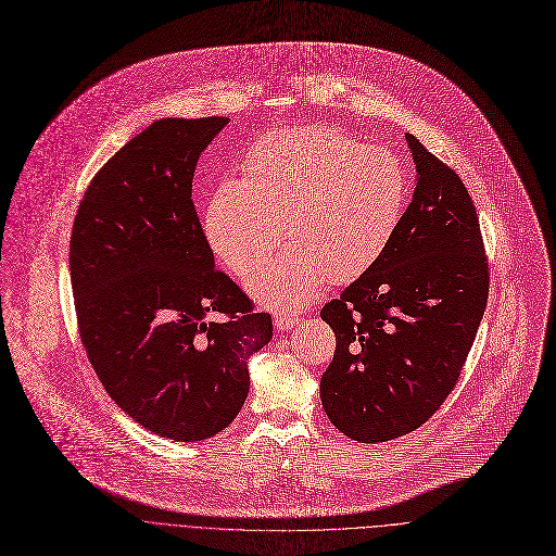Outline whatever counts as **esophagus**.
Wrapping results in <instances>:
<instances>
[{
	"instance_id": "1",
	"label": "esophagus",
	"mask_w": 556,
	"mask_h": 556,
	"mask_svg": "<svg viewBox=\"0 0 556 556\" xmlns=\"http://www.w3.org/2000/svg\"><path fill=\"white\" fill-rule=\"evenodd\" d=\"M298 321H300V317H298V315H289V313H280V315L274 317V326H276L278 330H289V328H293Z\"/></svg>"
}]
</instances>
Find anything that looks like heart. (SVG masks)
<instances>
[{
  "mask_svg": "<svg viewBox=\"0 0 556 556\" xmlns=\"http://www.w3.org/2000/svg\"><path fill=\"white\" fill-rule=\"evenodd\" d=\"M409 199L403 160L326 125L271 131L243 157L239 181L218 184L201 226L212 254L248 276L279 242L290 248L248 280L269 308L289 311L324 280L364 276L392 243Z\"/></svg>",
  "mask_w": 556,
  "mask_h": 556,
  "instance_id": "obj_1",
  "label": "heart"
}]
</instances>
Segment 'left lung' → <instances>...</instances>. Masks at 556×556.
Segmentation results:
<instances>
[{"label":"left lung","instance_id":"left-lung-1","mask_svg":"<svg viewBox=\"0 0 556 556\" xmlns=\"http://www.w3.org/2000/svg\"><path fill=\"white\" fill-rule=\"evenodd\" d=\"M416 188L386 254L321 306L336 355L319 381L330 422L359 442L418 429L454 390L489 300V263L463 179L405 134Z\"/></svg>","mask_w":556,"mask_h":556}]
</instances>
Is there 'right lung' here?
Returning a JSON list of instances; mask_svg holds the SVG:
<instances>
[{
  "instance_id": "1",
  "label": "right lung",
  "mask_w": 556,
  "mask_h": 556,
  "mask_svg": "<svg viewBox=\"0 0 556 556\" xmlns=\"http://www.w3.org/2000/svg\"><path fill=\"white\" fill-rule=\"evenodd\" d=\"M230 118H164L129 140L78 205L70 276L80 342L116 401L144 429L205 440L250 392L248 359L271 315L214 269L192 203L201 151Z\"/></svg>"
}]
</instances>
